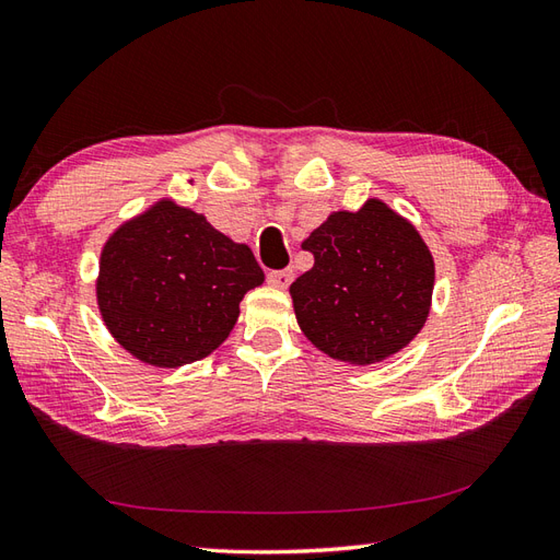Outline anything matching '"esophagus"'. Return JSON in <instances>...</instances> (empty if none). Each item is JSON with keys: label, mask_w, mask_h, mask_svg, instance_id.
Returning <instances> with one entry per match:
<instances>
[{"label": "esophagus", "mask_w": 560, "mask_h": 560, "mask_svg": "<svg viewBox=\"0 0 560 560\" xmlns=\"http://www.w3.org/2000/svg\"><path fill=\"white\" fill-rule=\"evenodd\" d=\"M292 278H294V273H292V268H282V270H270V273H268V284H273V287H278V290H284V287H290Z\"/></svg>", "instance_id": "esophagus-1"}]
</instances>
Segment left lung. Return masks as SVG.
Returning a JSON list of instances; mask_svg holds the SVG:
<instances>
[{"label":"left lung","mask_w":560,"mask_h":560,"mask_svg":"<svg viewBox=\"0 0 560 560\" xmlns=\"http://www.w3.org/2000/svg\"><path fill=\"white\" fill-rule=\"evenodd\" d=\"M313 268L290 294L301 331L335 360L372 365L424 327L433 294V256L410 221L382 200L335 211L301 243Z\"/></svg>","instance_id":"left-lung-1"}]
</instances>
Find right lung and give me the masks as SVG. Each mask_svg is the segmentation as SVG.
<instances>
[{
	"instance_id": "right-lung-1",
	"label": "right lung",
	"mask_w": 560,
	"mask_h": 560,
	"mask_svg": "<svg viewBox=\"0 0 560 560\" xmlns=\"http://www.w3.org/2000/svg\"><path fill=\"white\" fill-rule=\"evenodd\" d=\"M264 282L247 245L202 214L160 200L119 225L101 252L96 299L125 351L155 368H180L219 349L240 301Z\"/></svg>"
}]
</instances>
